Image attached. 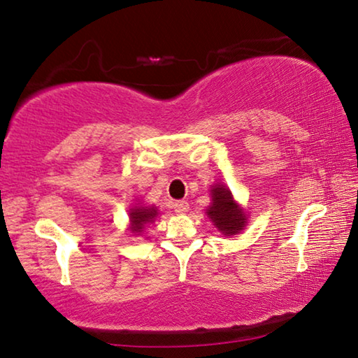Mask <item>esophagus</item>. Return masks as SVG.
<instances>
[{"label": "esophagus", "instance_id": "esophagus-1", "mask_svg": "<svg viewBox=\"0 0 358 358\" xmlns=\"http://www.w3.org/2000/svg\"><path fill=\"white\" fill-rule=\"evenodd\" d=\"M173 210L178 214H185L187 210H189V203H187L186 200H178L173 203Z\"/></svg>", "mask_w": 358, "mask_h": 358}]
</instances>
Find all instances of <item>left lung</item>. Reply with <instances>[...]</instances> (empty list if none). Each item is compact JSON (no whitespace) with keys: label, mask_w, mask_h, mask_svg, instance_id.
Returning a JSON list of instances; mask_svg holds the SVG:
<instances>
[{"label":"left lung","mask_w":358,"mask_h":358,"mask_svg":"<svg viewBox=\"0 0 358 358\" xmlns=\"http://www.w3.org/2000/svg\"><path fill=\"white\" fill-rule=\"evenodd\" d=\"M213 205L208 208L210 217L217 229L225 235H235L245 225V214L231 197V192L225 186H213Z\"/></svg>","instance_id":"8db88e82"}]
</instances>
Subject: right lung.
Returning <instances> with one entry per match:
<instances>
[{
	"label": "right lung",
	"instance_id": "right-lung-1",
	"mask_svg": "<svg viewBox=\"0 0 358 358\" xmlns=\"http://www.w3.org/2000/svg\"><path fill=\"white\" fill-rule=\"evenodd\" d=\"M157 216V210L153 208H133L129 213V219H131V229L136 233H141L147 222H152V219Z\"/></svg>",
	"mask_w": 358,
	"mask_h": 358
}]
</instances>
